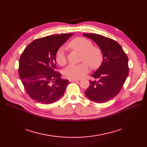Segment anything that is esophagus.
Segmentation results:
<instances>
[{"label":"esophagus","instance_id":"obj_1","mask_svg":"<svg viewBox=\"0 0 147 147\" xmlns=\"http://www.w3.org/2000/svg\"><path fill=\"white\" fill-rule=\"evenodd\" d=\"M80 81V80L78 79H69V82H78Z\"/></svg>","mask_w":147,"mask_h":147}]
</instances>
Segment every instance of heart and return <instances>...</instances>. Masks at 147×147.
<instances>
[{"mask_svg":"<svg viewBox=\"0 0 147 147\" xmlns=\"http://www.w3.org/2000/svg\"><path fill=\"white\" fill-rule=\"evenodd\" d=\"M69 47L82 53L81 61L83 63L78 65H70L64 70V76L69 79H79L83 77L91 68H98L103 61V55L99 48L94 47L92 42L85 38L77 37L68 44ZM56 63L61 66L65 65L67 58L65 48L60 47L55 55Z\"/></svg>","mask_w":147,"mask_h":147,"instance_id":"heart-1","label":"heart"}]
</instances>
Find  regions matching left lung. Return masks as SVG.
<instances>
[{"mask_svg":"<svg viewBox=\"0 0 147 147\" xmlns=\"http://www.w3.org/2000/svg\"><path fill=\"white\" fill-rule=\"evenodd\" d=\"M94 41L102 51L103 61L91 76L90 86L84 94L97 103H104L117 96L129 74L128 57L122 47L114 40L96 34H83Z\"/></svg>","mask_w":147,"mask_h":147,"instance_id":"1","label":"left lung"}]
</instances>
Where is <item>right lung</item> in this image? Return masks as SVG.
<instances>
[{
  "mask_svg": "<svg viewBox=\"0 0 147 147\" xmlns=\"http://www.w3.org/2000/svg\"><path fill=\"white\" fill-rule=\"evenodd\" d=\"M73 34L49 35L35 39L24 49L20 58L18 73L31 99L43 104L55 102L63 96L68 80L56 72L57 50Z\"/></svg>",
  "mask_w": 147,
  "mask_h": 147,
  "instance_id": "add662e5",
  "label": "right lung"
}]
</instances>
